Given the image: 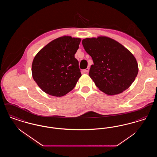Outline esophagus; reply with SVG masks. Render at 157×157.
Returning <instances> with one entry per match:
<instances>
[{
    "label": "esophagus",
    "instance_id": "esophagus-1",
    "mask_svg": "<svg viewBox=\"0 0 157 157\" xmlns=\"http://www.w3.org/2000/svg\"><path fill=\"white\" fill-rule=\"evenodd\" d=\"M89 70H90V69H89L88 67H87L86 69H85L83 70V73H85V74H87V73L88 72Z\"/></svg>",
    "mask_w": 157,
    "mask_h": 157
}]
</instances>
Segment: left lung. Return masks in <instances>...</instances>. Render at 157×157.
Returning a JSON list of instances; mask_svg holds the SVG:
<instances>
[{
	"label": "left lung",
	"instance_id": "8db88e82",
	"mask_svg": "<svg viewBox=\"0 0 157 157\" xmlns=\"http://www.w3.org/2000/svg\"><path fill=\"white\" fill-rule=\"evenodd\" d=\"M82 43L93 60L89 76L99 90L115 95L132 85L138 75V66L133 54L125 47L103 36L85 38Z\"/></svg>",
	"mask_w": 157,
	"mask_h": 157
}]
</instances>
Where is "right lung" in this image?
<instances>
[{"instance_id": "obj_1", "label": "right lung", "mask_w": 157, "mask_h": 157, "mask_svg": "<svg viewBox=\"0 0 157 157\" xmlns=\"http://www.w3.org/2000/svg\"><path fill=\"white\" fill-rule=\"evenodd\" d=\"M81 39L63 36L41 49L33 60L32 74L46 94L60 97L75 88L81 73L75 54Z\"/></svg>"}]
</instances>
